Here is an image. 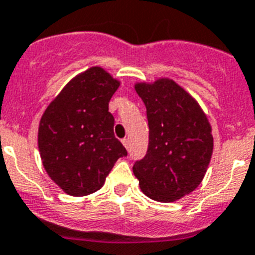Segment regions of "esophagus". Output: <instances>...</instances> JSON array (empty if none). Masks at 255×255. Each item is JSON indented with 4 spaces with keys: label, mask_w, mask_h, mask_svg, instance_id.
Instances as JSON below:
<instances>
[{
    "label": "esophagus",
    "mask_w": 255,
    "mask_h": 255,
    "mask_svg": "<svg viewBox=\"0 0 255 255\" xmlns=\"http://www.w3.org/2000/svg\"><path fill=\"white\" fill-rule=\"evenodd\" d=\"M122 143L125 145L126 149H129V138H123V140H122Z\"/></svg>",
    "instance_id": "obj_1"
}]
</instances>
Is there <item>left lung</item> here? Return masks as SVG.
Segmentation results:
<instances>
[{
    "instance_id": "obj_1",
    "label": "left lung",
    "mask_w": 255,
    "mask_h": 255,
    "mask_svg": "<svg viewBox=\"0 0 255 255\" xmlns=\"http://www.w3.org/2000/svg\"><path fill=\"white\" fill-rule=\"evenodd\" d=\"M134 90L146 106L149 147L133 173L147 198L176 201L204 178L213 152L212 127L198 101L172 79L136 83Z\"/></svg>"
}]
</instances>
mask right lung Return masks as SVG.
<instances>
[{
    "mask_svg": "<svg viewBox=\"0 0 255 255\" xmlns=\"http://www.w3.org/2000/svg\"><path fill=\"white\" fill-rule=\"evenodd\" d=\"M119 81L100 66L81 73L42 115L38 149L50 178L72 196L100 190L127 150L114 136L109 101Z\"/></svg>",
    "mask_w": 255,
    "mask_h": 255,
    "instance_id": "right-lung-1",
    "label": "right lung"
}]
</instances>
